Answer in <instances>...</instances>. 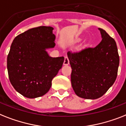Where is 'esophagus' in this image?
Masks as SVG:
<instances>
[{
    "label": "esophagus",
    "instance_id": "obj_1",
    "mask_svg": "<svg viewBox=\"0 0 126 126\" xmlns=\"http://www.w3.org/2000/svg\"><path fill=\"white\" fill-rule=\"evenodd\" d=\"M69 64V60L67 56H65V60H64V62H63V65H68Z\"/></svg>",
    "mask_w": 126,
    "mask_h": 126
}]
</instances>
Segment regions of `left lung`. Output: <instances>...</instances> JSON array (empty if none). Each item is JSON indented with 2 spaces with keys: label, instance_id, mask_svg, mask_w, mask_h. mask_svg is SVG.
<instances>
[{
  "label": "left lung",
  "instance_id": "1",
  "mask_svg": "<svg viewBox=\"0 0 126 126\" xmlns=\"http://www.w3.org/2000/svg\"><path fill=\"white\" fill-rule=\"evenodd\" d=\"M98 30L102 39L96 47L67 53L72 68V87L82 98L102 96L117 76L120 60L116 42L104 30Z\"/></svg>",
  "mask_w": 126,
  "mask_h": 126
}]
</instances>
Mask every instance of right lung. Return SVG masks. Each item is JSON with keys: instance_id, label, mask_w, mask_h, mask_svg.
Returning a JSON list of instances; mask_svg holds the SVG:
<instances>
[{"instance_id": "1", "label": "right lung", "mask_w": 126, "mask_h": 126, "mask_svg": "<svg viewBox=\"0 0 126 126\" xmlns=\"http://www.w3.org/2000/svg\"><path fill=\"white\" fill-rule=\"evenodd\" d=\"M51 26H39L17 35L7 58L10 82L28 98L43 96L64 62V57L52 58L46 51L54 48L56 36Z\"/></svg>"}]
</instances>
